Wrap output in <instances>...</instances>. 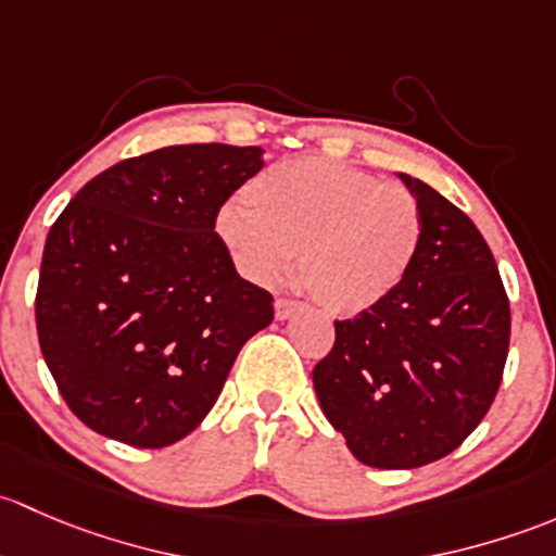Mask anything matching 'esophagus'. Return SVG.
Masks as SVG:
<instances>
[{
    "label": "esophagus",
    "mask_w": 556,
    "mask_h": 556,
    "mask_svg": "<svg viewBox=\"0 0 556 556\" xmlns=\"http://www.w3.org/2000/svg\"><path fill=\"white\" fill-rule=\"evenodd\" d=\"M300 311H302L300 302H291V300H278V302H276V318H278V320L294 318Z\"/></svg>",
    "instance_id": "obj_1"
}]
</instances>
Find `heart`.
Segmentation results:
<instances>
[{"mask_svg":"<svg viewBox=\"0 0 556 556\" xmlns=\"http://www.w3.org/2000/svg\"><path fill=\"white\" fill-rule=\"evenodd\" d=\"M216 238L243 278L276 286L294 270L324 311L356 316L382 305L409 276L422 240L415 194L326 157L256 174L243 205H222Z\"/></svg>","mask_w":556,"mask_h":556,"instance_id":"obj_1","label":"heart"}]
</instances>
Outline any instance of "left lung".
<instances>
[{
    "mask_svg": "<svg viewBox=\"0 0 556 556\" xmlns=\"http://www.w3.org/2000/svg\"><path fill=\"white\" fill-rule=\"evenodd\" d=\"M422 214L402 289L334 320L313 369L326 420L371 468H417L450 455L488 415L508 356L511 311L495 256L457 205L399 174Z\"/></svg>",
    "mask_w": 556,
    "mask_h": 556,
    "instance_id": "1",
    "label": "left lung"
}]
</instances>
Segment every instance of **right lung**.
Segmentation results:
<instances>
[{"instance_id": "right-lung-1", "label": "right lung", "mask_w": 556, "mask_h": 556, "mask_svg": "<svg viewBox=\"0 0 556 556\" xmlns=\"http://www.w3.org/2000/svg\"><path fill=\"white\" fill-rule=\"evenodd\" d=\"M262 154L179 144L123 160L50 227L39 348L68 409L101 437L147 450L185 439L273 320L270 291L238 276L214 232Z\"/></svg>"}]
</instances>
